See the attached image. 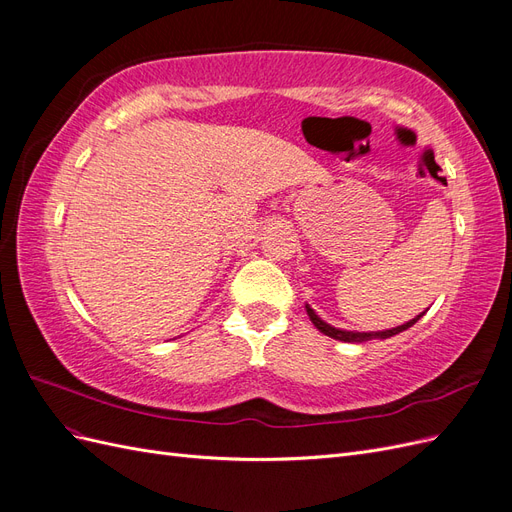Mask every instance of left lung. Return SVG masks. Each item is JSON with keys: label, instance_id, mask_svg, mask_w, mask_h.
<instances>
[{"label": "left lung", "instance_id": "1", "mask_svg": "<svg viewBox=\"0 0 512 512\" xmlns=\"http://www.w3.org/2000/svg\"><path fill=\"white\" fill-rule=\"evenodd\" d=\"M423 314H425V312H423ZM423 314H421V316H423ZM307 316H309V320L314 322V327H316L320 333L329 335V337H333V339H339V342H369V339H386V337H393V335H397V333H401V331L410 329L412 324H414L418 318H421V316H416V318H412L410 322L401 324V327H395V329H389V331H380V333H352V331L335 329V327H331V324L320 320V318L314 314L312 307H307Z\"/></svg>", "mask_w": 512, "mask_h": 512}]
</instances>
